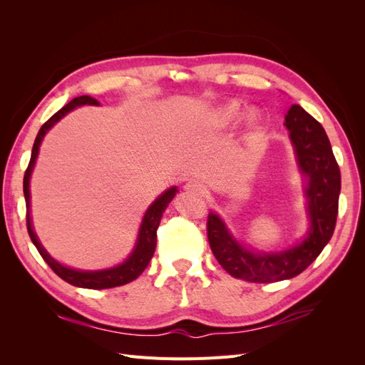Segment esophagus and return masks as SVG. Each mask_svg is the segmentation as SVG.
Listing matches in <instances>:
<instances>
[{"label": "esophagus", "mask_w": 365, "mask_h": 365, "mask_svg": "<svg viewBox=\"0 0 365 365\" xmlns=\"http://www.w3.org/2000/svg\"><path fill=\"white\" fill-rule=\"evenodd\" d=\"M185 190L193 195H204L205 193V187L200 181H189L185 184Z\"/></svg>", "instance_id": "1"}]
</instances>
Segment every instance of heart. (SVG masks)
Instances as JSON below:
<instances>
[{
    "label": "heart",
    "mask_w": 365,
    "mask_h": 365,
    "mask_svg": "<svg viewBox=\"0 0 365 365\" xmlns=\"http://www.w3.org/2000/svg\"><path fill=\"white\" fill-rule=\"evenodd\" d=\"M242 114V105L236 101L228 102L224 106H220L217 111L212 117V125L215 129H227L230 126H233L236 121L239 120ZM262 121V114L259 109L252 108L245 115V125L248 129H254L260 125Z\"/></svg>",
    "instance_id": "b5f03b06"
}]
</instances>
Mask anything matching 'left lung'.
Wrapping results in <instances>:
<instances>
[{
	"mask_svg": "<svg viewBox=\"0 0 365 365\" xmlns=\"http://www.w3.org/2000/svg\"><path fill=\"white\" fill-rule=\"evenodd\" d=\"M297 165L304 178L309 228L304 237L284 251H256L235 239L220 216L208 213L207 236L215 257L230 275L252 283L288 280L311 264L334 235L341 173L324 128L300 105L284 115Z\"/></svg>",
	"mask_w": 365,
	"mask_h": 365,
	"instance_id": "left-lung-1",
	"label": "left lung"
}]
</instances>
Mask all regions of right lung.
<instances>
[{
    "instance_id": "add662e5",
    "label": "right lung",
    "mask_w": 365,
    "mask_h": 365,
    "mask_svg": "<svg viewBox=\"0 0 365 365\" xmlns=\"http://www.w3.org/2000/svg\"><path fill=\"white\" fill-rule=\"evenodd\" d=\"M83 105H101L96 98L90 97V96H81L76 97L70 103L65 105L62 109L51 115L46 123L42 125V128L39 129L35 145H33L31 149V157H30V163L29 168L26 170L24 175V197H26V207H27V230H29V236L33 242V245L36 247V250L39 251V254L42 256V259L47 262L48 267L56 272L62 280H65L67 283L77 286V288H86V289H108V288H115V286H121L126 284L132 280H135L138 275L146 269V267L149 264L153 252H155V247H157V230L160 225V220L163 217L164 210L168 208V205L170 204V201L173 200V196L176 195V187H170L165 192H163L155 201H153L149 208L146 210L145 216H143L141 225L138 230V236H137V242L135 247L132 250V252L128 256V259L117 264V267L108 268V269H101V271H82V269H74L70 267H65V264L59 263L56 259H53L50 254L47 252V250L42 247V244L39 242L35 230H33V224H31V216H30V176L33 172V168L36 164V158L39 153V148L41 143L46 137L47 132L58 123V121L67 115L70 111H73L74 108L77 106H83Z\"/></svg>"
}]
</instances>
